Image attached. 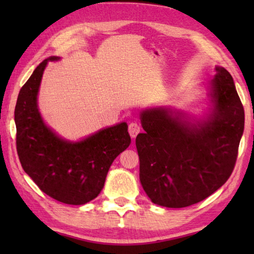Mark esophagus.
<instances>
[{
	"instance_id": "obj_1",
	"label": "esophagus",
	"mask_w": 254,
	"mask_h": 254,
	"mask_svg": "<svg viewBox=\"0 0 254 254\" xmlns=\"http://www.w3.org/2000/svg\"><path fill=\"white\" fill-rule=\"evenodd\" d=\"M141 131V127L139 123L136 122H131L128 124V133H130V135L134 139V137L137 135V133Z\"/></svg>"
}]
</instances>
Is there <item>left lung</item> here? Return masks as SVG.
<instances>
[{
	"label": "left lung",
	"instance_id": "obj_1",
	"mask_svg": "<svg viewBox=\"0 0 254 254\" xmlns=\"http://www.w3.org/2000/svg\"><path fill=\"white\" fill-rule=\"evenodd\" d=\"M208 96L212 107L203 119L168 107L140 113L144 130L135 139L140 182L152 203L187 207L230 178L244 130V109L225 68H215Z\"/></svg>",
	"mask_w": 254,
	"mask_h": 254
}]
</instances>
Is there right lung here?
<instances>
[{
    "label": "right lung",
    "mask_w": 254,
    "mask_h": 254,
    "mask_svg": "<svg viewBox=\"0 0 254 254\" xmlns=\"http://www.w3.org/2000/svg\"><path fill=\"white\" fill-rule=\"evenodd\" d=\"M45 59L20 89L14 111L16 151L21 166L42 191L62 203L83 205L96 198L109 169L131 143L126 122L71 142L47 127L38 109Z\"/></svg>",
    "instance_id": "obj_1"
}]
</instances>
